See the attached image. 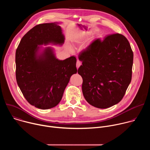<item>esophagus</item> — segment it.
Here are the masks:
<instances>
[{"mask_svg": "<svg viewBox=\"0 0 150 150\" xmlns=\"http://www.w3.org/2000/svg\"><path fill=\"white\" fill-rule=\"evenodd\" d=\"M81 62L79 61V60H77L76 62V68L78 69L79 67L81 66Z\"/></svg>", "mask_w": 150, "mask_h": 150, "instance_id": "34e87169", "label": "esophagus"}]
</instances>
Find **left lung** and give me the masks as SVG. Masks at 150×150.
<instances>
[{"label":"left lung","instance_id":"left-lung-1","mask_svg":"<svg viewBox=\"0 0 150 150\" xmlns=\"http://www.w3.org/2000/svg\"><path fill=\"white\" fill-rule=\"evenodd\" d=\"M82 62L83 97L91 105L106 109L120 102L131 83L134 53L127 38L116 33L97 38L78 55Z\"/></svg>","mask_w":150,"mask_h":150}]
</instances>
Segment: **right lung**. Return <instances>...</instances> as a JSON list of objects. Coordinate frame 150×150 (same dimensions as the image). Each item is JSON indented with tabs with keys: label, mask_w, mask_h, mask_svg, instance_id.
Returning a JSON list of instances; mask_svg holds the SVG:
<instances>
[{
	"label": "right lung",
	"mask_w": 150,
	"mask_h": 150,
	"mask_svg": "<svg viewBox=\"0 0 150 150\" xmlns=\"http://www.w3.org/2000/svg\"><path fill=\"white\" fill-rule=\"evenodd\" d=\"M64 40L57 23L38 24L24 35L16 50L17 83L27 101L38 109L57 105L71 76L77 72L75 56L59 60L50 47L37 54L38 45H62Z\"/></svg>",
	"instance_id": "add662e5"
}]
</instances>
